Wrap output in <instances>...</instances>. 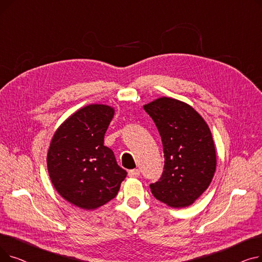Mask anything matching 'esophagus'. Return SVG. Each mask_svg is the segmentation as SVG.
Returning <instances> with one entry per match:
<instances>
[{
    "instance_id": "1",
    "label": "esophagus",
    "mask_w": 262,
    "mask_h": 262,
    "mask_svg": "<svg viewBox=\"0 0 262 262\" xmlns=\"http://www.w3.org/2000/svg\"><path fill=\"white\" fill-rule=\"evenodd\" d=\"M139 175H140V171L138 169H134V170L128 171L129 177H139Z\"/></svg>"
}]
</instances>
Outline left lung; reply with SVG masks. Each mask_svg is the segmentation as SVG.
Masks as SVG:
<instances>
[{"mask_svg":"<svg viewBox=\"0 0 262 262\" xmlns=\"http://www.w3.org/2000/svg\"><path fill=\"white\" fill-rule=\"evenodd\" d=\"M161 137L164 167L152 194L173 208L192 205L212 181L216 155L209 126L185 102L162 96L143 106Z\"/></svg>","mask_w":262,"mask_h":262,"instance_id":"8db88e82","label":"left lung"}]
</instances>
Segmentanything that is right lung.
Wrapping results in <instances>:
<instances>
[{"label": "right lung", "instance_id": "right-lung-1", "mask_svg": "<svg viewBox=\"0 0 262 262\" xmlns=\"http://www.w3.org/2000/svg\"><path fill=\"white\" fill-rule=\"evenodd\" d=\"M115 115L108 105L78 109L55 132L47 163L58 193L77 207L93 210L112 201L126 177L104 136Z\"/></svg>", "mask_w": 262, "mask_h": 262}]
</instances>
